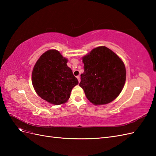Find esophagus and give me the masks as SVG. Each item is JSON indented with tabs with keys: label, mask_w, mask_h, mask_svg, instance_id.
Returning <instances> with one entry per match:
<instances>
[{
	"label": "esophagus",
	"mask_w": 156,
	"mask_h": 156,
	"mask_svg": "<svg viewBox=\"0 0 156 156\" xmlns=\"http://www.w3.org/2000/svg\"><path fill=\"white\" fill-rule=\"evenodd\" d=\"M77 79H78L79 83L80 81H81V79H80V76H79V75H78V76H77Z\"/></svg>",
	"instance_id": "1"
}]
</instances>
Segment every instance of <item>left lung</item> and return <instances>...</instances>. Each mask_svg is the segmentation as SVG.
<instances>
[{"label": "left lung", "instance_id": "1", "mask_svg": "<svg viewBox=\"0 0 156 156\" xmlns=\"http://www.w3.org/2000/svg\"><path fill=\"white\" fill-rule=\"evenodd\" d=\"M81 87L94 105H105L119 96L126 79L125 65L120 58L105 46L98 47L84 56Z\"/></svg>", "mask_w": 156, "mask_h": 156}]
</instances>
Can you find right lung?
I'll return each mask as SVG.
<instances>
[{"label": "right lung", "mask_w": 156, "mask_h": 156, "mask_svg": "<svg viewBox=\"0 0 156 156\" xmlns=\"http://www.w3.org/2000/svg\"><path fill=\"white\" fill-rule=\"evenodd\" d=\"M67 62L58 51L51 49L40 56L33 68V87L37 95L51 104L66 102L72 88L79 83Z\"/></svg>", "instance_id": "1"}]
</instances>
